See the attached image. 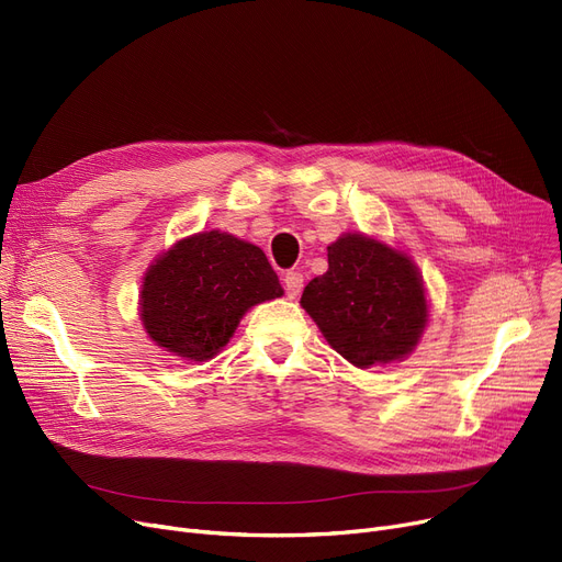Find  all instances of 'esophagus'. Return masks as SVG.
Here are the masks:
<instances>
[{
	"label": "esophagus",
	"mask_w": 562,
	"mask_h": 562,
	"mask_svg": "<svg viewBox=\"0 0 562 562\" xmlns=\"http://www.w3.org/2000/svg\"><path fill=\"white\" fill-rule=\"evenodd\" d=\"M303 273H299V271H289V273H284V291H286V296L289 299H296L299 293H301V289H303Z\"/></svg>",
	"instance_id": "1"
}]
</instances>
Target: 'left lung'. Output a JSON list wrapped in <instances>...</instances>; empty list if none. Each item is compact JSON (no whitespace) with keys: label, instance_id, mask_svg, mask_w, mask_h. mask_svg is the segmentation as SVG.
I'll return each instance as SVG.
<instances>
[{"label":"left lung","instance_id":"obj_1","mask_svg":"<svg viewBox=\"0 0 562 562\" xmlns=\"http://www.w3.org/2000/svg\"><path fill=\"white\" fill-rule=\"evenodd\" d=\"M301 305L358 369L407 358L428 323L415 261L360 232L328 246V271L305 286Z\"/></svg>","mask_w":562,"mask_h":562}]
</instances>
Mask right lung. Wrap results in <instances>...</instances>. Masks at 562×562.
Returning a JSON list of instances; mask_svg holds the SVG:
<instances>
[{
    "mask_svg": "<svg viewBox=\"0 0 562 562\" xmlns=\"http://www.w3.org/2000/svg\"><path fill=\"white\" fill-rule=\"evenodd\" d=\"M282 293L261 248L227 232H200L177 241L147 269L140 321L157 346L204 362L229 341L252 305Z\"/></svg>",
    "mask_w": 562,
    "mask_h": 562,
    "instance_id": "1",
    "label": "right lung"
}]
</instances>
